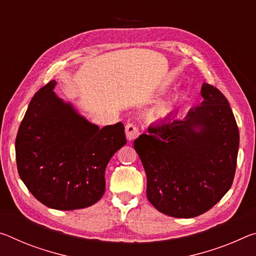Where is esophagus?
<instances>
[{
  "label": "esophagus",
  "mask_w": 256,
  "mask_h": 256,
  "mask_svg": "<svg viewBox=\"0 0 256 256\" xmlns=\"http://www.w3.org/2000/svg\"><path fill=\"white\" fill-rule=\"evenodd\" d=\"M125 134H126V139L128 142H131V141L136 140V138L139 136V128H138L134 124L128 123L126 126H125Z\"/></svg>",
  "instance_id": "obj_1"
}]
</instances>
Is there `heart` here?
<instances>
[{"instance_id": "heart-1", "label": "heart", "mask_w": 256, "mask_h": 256, "mask_svg": "<svg viewBox=\"0 0 256 256\" xmlns=\"http://www.w3.org/2000/svg\"><path fill=\"white\" fill-rule=\"evenodd\" d=\"M170 112V107L168 106H162V107H160L158 108V110H157V112L158 114H168Z\"/></svg>"}]
</instances>
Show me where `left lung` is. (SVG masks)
<instances>
[{
	"label": "left lung",
	"instance_id": "8db88e82",
	"mask_svg": "<svg viewBox=\"0 0 256 256\" xmlns=\"http://www.w3.org/2000/svg\"><path fill=\"white\" fill-rule=\"evenodd\" d=\"M200 106L170 115L134 140L147 176V197L160 212L190 218L228 192L236 171L239 131L228 100L202 83Z\"/></svg>",
	"mask_w": 256,
	"mask_h": 256
}]
</instances>
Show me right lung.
<instances>
[{
    "instance_id": "add662e5",
    "label": "right lung",
    "mask_w": 256,
    "mask_h": 256,
    "mask_svg": "<svg viewBox=\"0 0 256 256\" xmlns=\"http://www.w3.org/2000/svg\"><path fill=\"white\" fill-rule=\"evenodd\" d=\"M56 85H44L28 104L16 139L18 173L48 208L80 210L102 197L108 162L126 144L124 125L100 128L56 96Z\"/></svg>"
}]
</instances>
